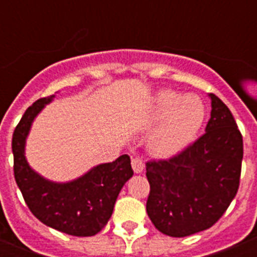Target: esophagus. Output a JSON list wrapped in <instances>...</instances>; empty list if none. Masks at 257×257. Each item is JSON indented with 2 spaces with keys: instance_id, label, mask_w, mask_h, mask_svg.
Masks as SVG:
<instances>
[{
  "instance_id": "1",
  "label": "esophagus",
  "mask_w": 257,
  "mask_h": 257,
  "mask_svg": "<svg viewBox=\"0 0 257 257\" xmlns=\"http://www.w3.org/2000/svg\"><path fill=\"white\" fill-rule=\"evenodd\" d=\"M131 165H133V169L136 174H140L144 170V162H143L140 157H134L133 161H131Z\"/></svg>"
}]
</instances>
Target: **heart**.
<instances>
[{"label": "heart", "instance_id": "b5f03b06", "mask_svg": "<svg viewBox=\"0 0 257 257\" xmlns=\"http://www.w3.org/2000/svg\"><path fill=\"white\" fill-rule=\"evenodd\" d=\"M153 119L162 121L152 136V148L162 156L189 144L205 119V105L197 95L163 90L154 97Z\"/></svg>", "mask_w": 257, "mask_h": 257}]
</instances>
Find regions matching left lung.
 <instances>
[{
    "instance_id": "8db88e82",
    "label": "left lung",
    "mask_w": 257,
    "mask_h": 257,
    "mask_svg": "<svg viewBox=\"0 0 257 257\" xmlns=\"http://www.w3.org/2000/svg\"><path fill=\"white\" fill-rule=\"evenodd\" d=\"M206 133L167 160L149 161V219L161 233L187 237L224 215L239 188L243 139L228 106L211 94Z\"/></svg>"
}]
</instances>
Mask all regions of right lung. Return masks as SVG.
Wrapping results in <instances>:
<instances>
[{
    "label": "right lung",
    "mask_w": 257,
    "mask_h": 257,
    "mask_svg": "<svg viewBox=\"0 0 257 257\" xmlns=\"http://www.w3.org/2000/svg\"><path fill=\"white\" fill-rule=\"evenodd\" d=\"M52 97H41L32 104L14 130V176L27 206L41 222L65 234L90 237L99 233L112 216L118 194L134 175L131 160L123 154L70 183L41 178L27 163L24 145L32 122Z\"/></svg>",
    "instance_id": "obj_1"
}]
</instances>
